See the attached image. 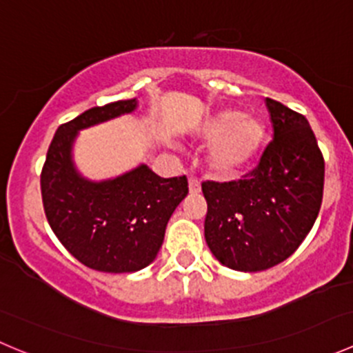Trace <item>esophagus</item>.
<instances>
[{"label": "esophagus", "instance_id": "obj_1", "mask_svg": "<svg viewBox=\"0 0 353 353\" xmlns=\"http://www.w3.org/2000/svg\"><path fill=\"white\" fill-rule=\"evenodd\" d=\"M201 191V184H199V181L196 177H190V193L196 194Z\"/></svg>", "mask_w": 353, "mask_h": 353}]
</instances>
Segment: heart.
<instances>
[{
	"label": "heart",
	"mask_w": 353,
	"mask_h": 353,
	"mask_svg": "<svg viewBox=\"0 0 353 353\" xmlns=\"http://www.w3.org/2000/svg\"><path fill=\"white\" fill-rule=\"evenodd\" d=\"M201 137L210 141V167L219 176H234L254 160L265 141V126L239 110H222L201 128Z\"/></svg>",
	"instance_id": "heart-1"
}]
</instances>
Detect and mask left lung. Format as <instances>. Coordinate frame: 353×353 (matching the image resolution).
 <instances>
[{
  "mask_svg": "<svg viewBox=\"0 0 353 353\" xmlns=\"http://www.w3.org/2000/svg\"><path fill=\"white\" fill-rule=\"evenodd\" d=\"M273 140L258 165L230 183H201L205 239L222 265L261 272L295 252L318 219L325 159L304 114L266 99Z\"/></svg>",
  "mask_w": 353,
  "mask_h": 353,
  "instance_id": "obj_1",
  "label": "left lung"
}]
</instances>
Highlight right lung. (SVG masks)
<instances>
[{
	"label": "right lung",
	"instance_id": "add662e5",
	"mask_svg": "<svg viewBox=\"0 0 353 353\" xmlns=\"http://www.w3.org/2000/svg\"><path fill=\"white\" fill-rule=\"evenodd\" d=\"M134 108V99L116 101L61 124L42 165V205L52 232L71 256L97 272L131 273L150 265L170 215L188 194L186 176L160 179L147 165L104 183L74 172L70 150L78 130Z\"/></svg>",
	"mask_w": 353,
	"mask_h": 353
}]
</instances>
